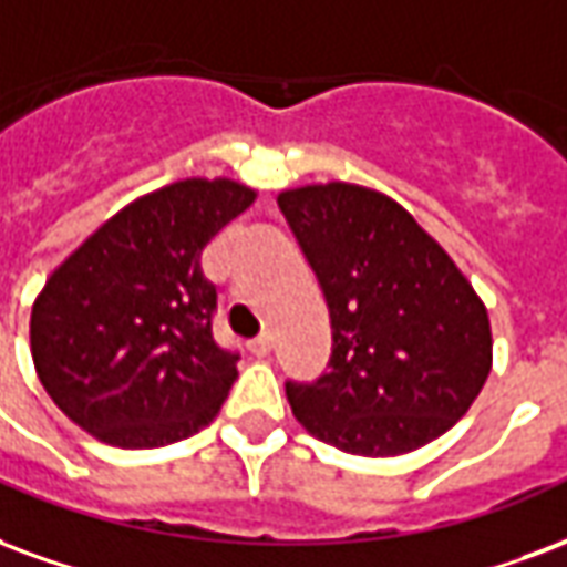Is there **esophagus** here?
Here are the masks:
<instances>
[{"label":"esophagus","mask_w":567,"mask_h":567,"mask_svg":"<svg viewBox=\"0 0 567 567\" xmlns=\"http://www.w3.org/2000/svg\"><path fill=\"white\" fill-rule=\"evenodd\" d=\"M270 351H272V337H267V333L255 339V342H249V354H251V358H267Z\"/></svg>","instance_id":"obj_1"}]
</instances>
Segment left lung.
Instances as JSON below:
<instances>
[{"instance_id": "left-lung-1", "label": "left lung", "mask_w": 567, "mask_h": 567, "mask_svg": "<svg viewBox=\"0 0 567 567\" xmlns=\"http://www.w3.org/2000/svg\"><path fill=\"white\" fill-rule=\"evenodd\" d=\"M279 209L333 327L330 372L285 384L306 433L358 456L409 454L447 433L493 367L489 316L472 282L375 188H288Z\"/></svg>"}]
</instances>
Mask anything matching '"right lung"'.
<instances>
[{
	"mask_svg": "<svg viewBox=\"0 0 567 567\" xmlns=\"http://www.w3.org/2000/svg\"><path fill=\"white\" fill-rule=\"evenodd\" d=\"M255 200L234 179H179L132 200L50 272L32 306L35 372L65 417L141 451L204 430L237 379L213 339L200 251Z\"/></svg>",
	"mask_w": 567,
	"mask_h": 567,
	"instance_id": "1",
	"label": "right lung"
}]
</instances>
